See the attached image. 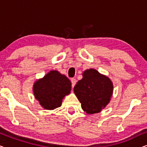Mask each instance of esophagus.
<instances>
[{
	"instance_id": "obj_1",
	"label": "esophagus",
	"mask_w": 147,
	"mask_h": 147,
	"mask_svg": "<svg viewBox=\"0 0 147 147\" xmlns=\"http://www.w3.org/2000/svg\"><path fill=\"white\" fill-rule=\"evenodd\" d=\"M71 86H72V88H74V86H75L76 84V82H77V80H76L75 78H71Z\"/></svg>"
}]
</instances>
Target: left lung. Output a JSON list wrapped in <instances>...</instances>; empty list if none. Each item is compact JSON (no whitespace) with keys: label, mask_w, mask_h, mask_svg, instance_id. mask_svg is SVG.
Returning a JSON list of instances; mask_svg holds the SVG:
<instances>
[{"label":"left lung","mask_w":147,"mask_h":147,"mask_svg":"<svg viewBox=\"0 0 147 147\" xmlns=\"http://www.w3.org/2000/svg\"><path fill=\"white\" fill-rule=\"evenodd\" d=\"M74 91L88 114L100 112L109 103L113 84L109 78L94 69L86 70L83 78L74 86Z\"/></svg>","instance_id":"left-lung-1"}]
</instances>
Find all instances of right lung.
Masks as SVG:
<instances>
[{
  "label": "right lung",
  "instance_id": "add662e5",
  "mask_svg": "<svg viewBox=\"0 0 147 147\" xmlns=\"http://www.w3.org/2000/svg\"><path fill=\"white\" fill-rule=\"evenodd\" d=\"M71 88V82L65 76L51 71L34 84L33 92L43 108L53 110L61 106L62 99L70 93Z\"/></svg>",
  "mask_w": 147,
  "mask_h": 147
}]
</instances>
